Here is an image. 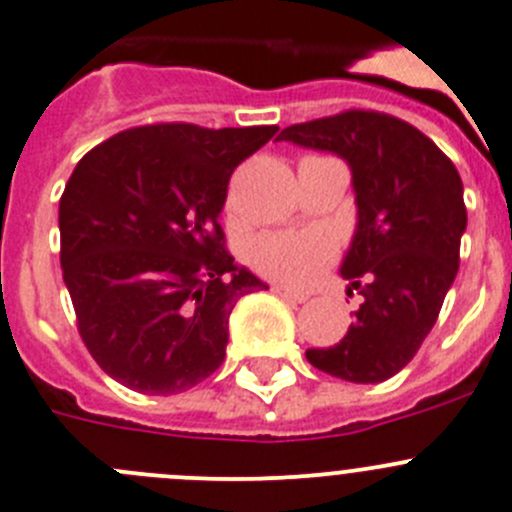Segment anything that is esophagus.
Wrapping results in <instances>:
<instances>
[{
	"label": "esophagus",
	"instance_id": "1",
	"mask_svg": "<svg viewBox=\"0 0 512 512\" xmlns=\"http://www.w3.org/2000/svg\"><path fill=\"white\" fill-rule=\"evenodd\" d=\"M275 293L280 295V298H285V300H290V303H305V300L310 298L308 293H298V290H290V288H283V285H275Z\"/></svg>",
	"mask_w": 512,
	"mask_h": 512
}]
</instances>
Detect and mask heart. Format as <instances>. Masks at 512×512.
<instances>
[{
    "mask_svg": "<svg viewBox=\"0 0 512 512\" xmlns=\"http://www.w3.org/2000/svg\"><path fill=\"white\" fill-rule=\"evenodd\" d=\"M247 260L265 278L308 285L333 260V245L318 232H267L250 242Z\"/></svg>",
    "mask_w": 512,
    "mask_h": 512,
    "instance_id": "obj_1",
    "label": "heart"
}]
</instances>
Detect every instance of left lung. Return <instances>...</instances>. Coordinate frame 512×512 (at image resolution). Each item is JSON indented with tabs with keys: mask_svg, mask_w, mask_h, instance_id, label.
<instances>
[{
	"mask_svg": "<svg viewBox=\"0 0 512 512\" xmlns=\"http://www.w3.org/2000/svg\"><path fill=\"white\" fill-rule=\"evenodd\" d=\"M278 138L341 156L356 191L358 224L341 275L364 303L336 346L308 348L305 358L353 384L391 379L419 351L455 283L467 227L460 174L419 128L376 111L295 123Z\"/></svg>",
	"mask_w": 512,
	"mask_h": 512,
	"instance_id": "1",
	"label": "left lung"
}]
</instances>
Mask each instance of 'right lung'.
<instances>
[{
    "label": "right lung",
    "instance_id": "obj_1",
    "mask_svg": "<svg viewBox=\"0 0 512 512\" xmlns=\"http://www.w3.org/2000/svg\"><path fill=\"white\" fill-rule=\"evenodd\" d=\"M278 126L154 123L75 166L60 197V265L90 356L118 384L169 396L222 366L237 300L267 285L224 250L229 176Z\"/></svg>",
    "mask_w": 512,
    "mask_h": 512
}]
</instances>
